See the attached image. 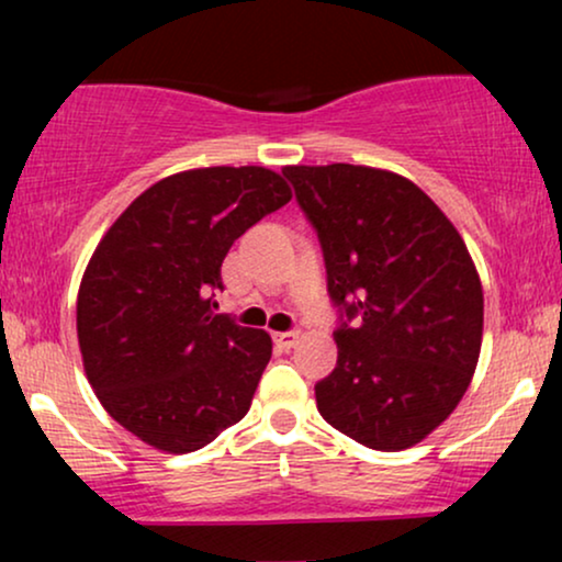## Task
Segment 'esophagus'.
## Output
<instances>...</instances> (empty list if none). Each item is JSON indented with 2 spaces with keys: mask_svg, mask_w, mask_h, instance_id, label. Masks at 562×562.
I'll return each mask as SVG.
<instances>
[{
  "mask_svg": "<svg viewBox=\"0 0 562 562\" xmlns=\"http://www.w3.org/2000/svg\"><path fill=\"white\" fill-rule=\"evenodd\" d=\"M299 337H302V333H299V329H286V333L276 335V342H279L283 350H291V348H296Z\"/></svg>",
  "mask_w": 562,
  "mask_h": 562,
  "instance_id": "esophagus-1",
  "label": "esophagus"
}]
</instances>
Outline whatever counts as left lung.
<instances>
[{"label":"left lung","mask_w":562,"mask_h":562,"mask_svg":"<svg viewBox=\"0 0 562 562\" xmlns=\"http://www.w3.org/2000/svg\"><path fill=\"white\" fill-rule=\"evenodd\" d=\"M317 229L337 310V366L314 386L335 429L406 450L450 417L473 379L483 291L463 237L404 176L333 164L286 166Z\"/></svg>","instance_id":"1"}]
</instances>
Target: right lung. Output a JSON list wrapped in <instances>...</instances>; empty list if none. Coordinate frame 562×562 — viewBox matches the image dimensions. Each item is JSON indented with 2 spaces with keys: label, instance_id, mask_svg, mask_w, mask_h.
Returning <instances> with one entry per match:
<instances>
[{
  "label": "right lung",
  "instance_id": "right-lung-1",
  "mask_svg": "<svg viewBox=\"0 0 562 562\" xmlns=\"http://www.w3.org/2000/svg\"><path fill=\"white\" fill-rule=\"evenodd\" d=\"M289 199L268 168H194L145 189L97 245L76 302L83 371L156 450L194 452L248 414L271 337L214 314L212 296L233 243Z\"/></svg>",
  "mask_w": 562,
  "mask_h": 562
}]
</instances>
